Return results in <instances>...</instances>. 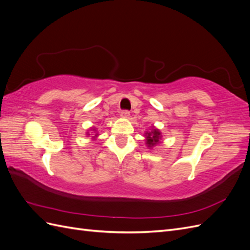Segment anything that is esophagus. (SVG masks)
I'll use <instances>...</instances> for the list:
<instances>
[{"mask_svg": "<svg viewBox=\"0 0 250 250\" xmlns=\"http://www.w3.org/2000/svg\"><path fill=\"white\" fill-rule=\"evenodd\" d=\"M120 116H121V118H123V119H128L130 116V112L128 110H123L122 112H121Z\"/></svg>", "mask_w": 250, "mask_h": 250, "instance_id": "obj_1", "label": "esophagus"}]
</instances>
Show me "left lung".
I'll list each match as a JSON object with an SVG mask.
<instances>
[{"label":"left lung","instance_id":"obj_1","mask_svg":"<svg viewBox=\"0 0 250 250\" xmlns=\"http://www.w3.org/2000/svg\"><path fill=\"white\" fill-rule=\"evenodd\" d=\"M163 138L162 132L160 129H157L156 127L152 126L150 131L145 132V139H146V145L149 149H153L156 145L161 143V140Z\"/></svg>","mask_w":250,"mask_h":250}]
</instances>
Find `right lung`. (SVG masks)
Returning <instances> with one entry per match:
<instances>
[{
  "mask_svg": "<svg viewBox=\"0 0 250 250\" xmlns=\"http://www.w3.org/2000/svg\"><path fill=\"white\" fill-rule=\"evenodd\" d=\"M89 131H92V132H86V135H92V133H95V134H93L94 135V137H92V140L94 141V140H96V138H98V135H99V134H98V132H97V130H96V128H89Z\"/></svg>",
  "mask_w": 250,
  "mask_h": 250,
  "instance_id": "right-lung-1",
  "label": "right lung"
}]
</instances>
